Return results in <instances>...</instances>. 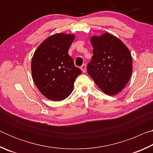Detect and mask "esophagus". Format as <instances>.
Listing matches in <instances>:
<instances>
[{"label":"esophagus","mask_w":153,"mask_h":153,"mask_svg":"<svg viewBox=\"0 0 153 153\" xmlns=\"http://www.w3.org/2000/svg\"><path fill=\"white\" fill-rule=\"evenodd\" d=\"M80 68H81L82 71L84 72V73H85V72H86V64H83Z\"/></svg>","instance_id":"obj_1"}]
</instances>
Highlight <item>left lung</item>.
<instances>
[{"label":"left lung","instance_id":"1","mask_svg":"<svg viewBox=\"0 0 153 153\" xmlns=\"http://www.w3.org/2000/svg\"><path fill=\"white\" fill-rule=\"evenodd\" d=\"M93 56L87 72L97 86L108 95L121 91L132 72L131 53L127 46L108 33L90 39Z\"/></svg>","mask_w":153,"mask_h":153}]
</instances>
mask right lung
<instances>
[{
	"instance_id": "obj_1",
	"label": "right lung",
	"mask_w": 153,
	"mask_h": 153,
	"mask_svg": "<svg viewBox=\"0 0 153 153\" xmlns=\"http://www.w3.org/2000/svg\"><path fill=\"white\" fill-rule=\"evenodd\" d=\"M74 38L71 34L56 33L42 42L33 54V80L48 99L55 101L65 99L72 92L76 77L82 74L68 54Z\"/></svg>"
}]
</instances>
